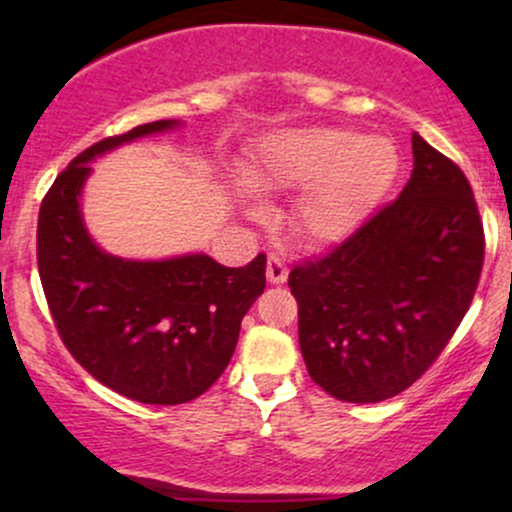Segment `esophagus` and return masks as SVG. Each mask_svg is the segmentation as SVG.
<instances>
[{
  "label": "esophagus",
  "instance_id": "1",
  "mask_svg": "<svg viewBox=\"0 0 512 512\" xmlns=\"http://www.w3.org/2000/svg\"><path fill=\"white\" fill-rule=\"evenodd\" d=\"M289 279V269L279 255L267 257V281L269 284H284Z\"/></svg>",
  "mask_w": 512,
  "mask_h": 512
}]
</instances>
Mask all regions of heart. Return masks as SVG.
<instances>
[{"instance_id": "1", "label": "heart", "mask_w": 512, "mask_h": 512, "mask_svg": "<svg viewBox=\"0 0 512 512\" xmlns=\"http://www.w3.org/2000/svg\"><path fill=\"white\" fill-rule=\"evenodd\" d=\"M390 139L344 127H296L274 134L243 170L252 195L298 192L289 214L293 238L308 248L337 245L356 233L397 178Z\"/></svg>"}]
</instances>
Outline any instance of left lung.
<instances>
[{
	"mask_svg": "<svg viewBox=\"0 0 512 512\" xmlns=\"http://www.w3.org/2000/svg\"><path fill=\"white\" fill-rule=\"evenodd\" d=\"M411 151L414 170L395 202L289 274L305 366L342 402H383L416 383L479 284L484 226L472 187L416 132Z\"/></svg>",
	"mask_w": 512,
	"mask_h": 512,
	"instance_id": "8db88e82",
	"label": "left lung"
}]
</instances>
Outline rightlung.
<instances>
[{"label": "right lung", "instance_id": "right-lung-1", "mask_svg": "<svg viewBox=\"0 0 512 512\" xmlns=\"http://www.w3.org/2000/svg\"><path fill=\"white\" fill-rule=\"evenodd\" d=\"M175 127L180 120H158L88 146L57 175L38 216L40 281L69 354L122 397L163 407L221 378L267 267L264 255L223 267L204 252L125 260L91 238L81 211L88 163Z\"/></svg>", "mask_w": 512, "mask_h": 512}]
</instances>
